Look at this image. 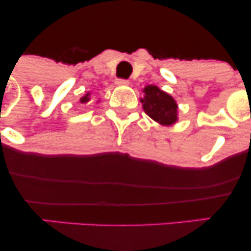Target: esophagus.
Returning <instances> with one entry per match:
<instances>
[{"instance_id":"esophagus-1","label":"esophagus","mask_w":251,"mask_h":251,"mask_svg":"<svg viewBox=\"0 0 251 251\" xmlns=\"http://www.w3.org/2000/svg\"><path fill=\"white\" fill-rule=\"evenodd\" d=\"M116 85H118V86H127V85H129V81H128V80H126V79H117L116 80Z\"/></svg>"}]
</instances>
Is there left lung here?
I'll return each instance as SVG.
<instances>
[{
	"label": "left lung",
	"instance_id": "8db88e82",
	"mask_svg": "<svg viewBox=\"0 0 251 251\" xmlns=\"http://www.w3.org/2000/svg\"><path fill=\"white\" fill-rule=\"evenodd\" d=\"M144 98L140 99L145 113L160 125L170 126L178 120V105L170 94L153 85L143 89Z\"/></svg>",
	"mask_w": 251,
	"mask_h": 251
}]
</instances>
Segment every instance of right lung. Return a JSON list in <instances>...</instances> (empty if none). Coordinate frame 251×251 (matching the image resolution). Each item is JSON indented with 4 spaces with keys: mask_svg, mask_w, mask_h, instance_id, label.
<instances>
[{
    "mask_svg": "<svg viewBox=\"0 0 251 251\" xmlns=\"http://www.w3.org/2000/svg\"><path fill=\"white\" fill-rule=\"evenodd\" d=\"M89 100H91V93H86L85 96H83L81 99H80V102L86 103V102H88Z\"/></svg>",
    "mask_w": 251,
    "mask_h": 251,
    "instance_id": "add662e5",
    "label": "right lung"
}]
</instances>
